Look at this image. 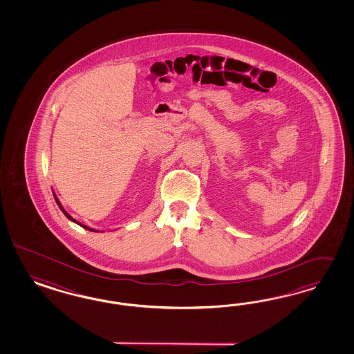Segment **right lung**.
Listing matches in <instances>:
<instances>
[{
    "instance_id": "add662e5",
    "label": "right lung",
    "mask_w": 354,
    "mask_h": 354,
    "mask_svg": "<svg viewBox=\"0 0 354 354\" xmlns=\"http://www.w3.org/2000/svg\"><path fill=\"white\" fill-rule=\"evenodd\" d=\"M53 196H54V200H55V203H57V205H58V206H59V209H61V210H62V213H64V214L66 215V216H67V218H68V219H70V221H73V222H75V223H77V225H82V227H84V228H86V230H89V231H93V232H95V231H96V230H93V228H89V227H86V225H82V223H79V222H76L75 219H74V218H73V216H71V215L68 214V213H67V212H66V210H64V206H62V205H61V203H59V200H58V198H57V196H55V193H53Z\"/></svg>"
}]
</instances>
